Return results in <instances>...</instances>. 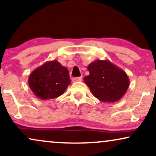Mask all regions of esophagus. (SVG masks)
Instances as JSON below:
<instances>
[{"mask_svg":"<svg viewBox=\"0 0 156 156\" xmlns=\"http://www.w3.org/2000/svg\"><path fill=\"white\" fill-rule=\"evenodd\" d=\"M82 77H76V78H73V82H78V81H81Z\"/></svg>","mask_w":156,"mask_h":156,"instance_id":"34e87169","label":"esophagus"}]
</instances>
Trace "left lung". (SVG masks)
I'll return each instance as SVG.
<instances>
[{"label": "left lung", "mask_w": 156, "mask_h": 156, "mask_svg": "<svg viewBox=\"0 0 156 156\" xmlns=\"http://www.w3.org/2000/svg\"><path fill=\"white\" fill-rule=\"evenodd\" d=\"M87 69L89 75L84 77V82L94 96L102 102H117L129 89L126 73L109 60H95Z\"/></svg>", "instance_id": "8db88e82"}]
</instances>
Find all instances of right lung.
<instances>
[{"label": "right lung", "mask_w": 156, "mask_h": 156, "mask_svg": "<svg viewBox=\"0 0 156 156\" xmlns=\"http://www.w3.org/2000/svg\"><path fill=\"white\" fill-rule=\"evenodd\" d=\"M69 71L57 60L48 61L30 75L28 84L35 97L42 100L61 96L70 84Z\"/></svg>", "instance_id": "add662e5"}]
</instances>
